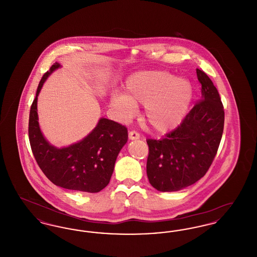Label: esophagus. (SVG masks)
Masks as SVG:
<instances>
[{
  "instance_id": "34e87169",
  "label": "esophagus",
  "mask_w": 257,
  "mask_h": 257,
  "mask_svg": "<svg viewBox=\"0 0 257 257\" xmlns=\"http://www.w3.org/2000/svg\"><path fill=\"white\" fill-rule=\"evenodd\" d=\"M140 139V134L136 131H131L129 132V140L133 141V140H139Z\"/></svg>"
}]
</instances>
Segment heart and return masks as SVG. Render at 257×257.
Listing matches in <instances>:
<instances>
[{"mask_svg":"<svg viewBox=\"0 0 257 257\" xmlns=\"http://www.w3.org/2000/svg\"><path fill=\"white\" fill-rule=\"evenodd\" d=\"M192 96L193 87L189 81L153 70L128 78L124 95L113 93L110 104L123 117H129L136 106L145 105V121L154 131L167 133L181 122Z\"/></svg>","mask_w":257,"mask_h":257,"instance_id":"heart-1","label":"heart"}]
</instances>
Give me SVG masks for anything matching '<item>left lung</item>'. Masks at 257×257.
Returning a JSON list of instances; mask_svg holds the SVG:
<instances>
[{
	"mask_svg": "<svg viewBox=\"0 0 257 257\" xmlns=\"http://www.w3.org/2000/svg\"><path fill=\"white\" fill-rule=\"evenodd\" d=\"M201 97L181 124L161 140L148 139L147 173L160 192H175L191 186L207 172L220 146L224 110L211 79L196 69Z\"/></svg>",
	"mask_w": 257,
	"mask_h": 257,
	"instance_id": "1",
	"label": "left lung"
}]
</instances>
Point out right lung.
<instances>
[{
	"label": "right lung",
	"instance_id": "right-lung-1",
	"mask_svg": "<svg viewBox=\"0 0 257 257\" xmlns=\"http://www.w3.org/2000/svg\"><path fill=\"white\" fill-rule=\"evenodd\" d=\"M60 67L61 64L55 62L38 84L29 118L32 151L52 183L67 190L98 193L110 182L115 160L128 140L127 128L102 117L82 141L62 148L50 145L38 124L37 96L47 78Z\"/></svg>",
	"mask_w": 257,
	"mask_h": 257
}]
</instances>
